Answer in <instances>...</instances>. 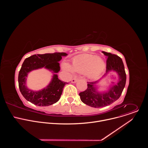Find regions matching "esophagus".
<instances>
[{"mask_svg":"<svg viewBox=\"0 0 148 148\" xmlns=\"http://www.w3.org/2000/svg\"><path fill=\"white\" fill-rule=\"evenodd\" d=\"M78 81V78H73L72 80H71V82L72 83H75V82H76L77 81Z\"/></svg>","mask_w":148,"mask_h":148,"instance_id":"esophagus-1","label":"esophagus"}]
</instances>
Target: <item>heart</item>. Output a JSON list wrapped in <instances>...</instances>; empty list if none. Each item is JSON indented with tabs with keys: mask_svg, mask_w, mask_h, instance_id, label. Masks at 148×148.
I'll return each mask as SVG.
<instances>
[{
	"mask_svg": "<svg viewBox=\"0 0 148 148\" xmlns=\"http://www.w3.org/2000/svg\"><path fill=\"white\" fill-rule=\"evenodd\" d=\"M64 69L70 72L73 71L79 73H86L88 77H98L104 70L105 64L102 59L92 54H84L76 57L73 60L72 67L64 63Z\"/></svg>",
	"mask_w": 148,
	"mask_h": 148,
	"instance_id": "heart-1",
	"label": "heart"
}]
</instances>
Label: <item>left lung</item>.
<instances>
[{
    "instance_id": "left-lung-1",
    "label": "left lung",
    "mask_w": 148,
    "mask_h": 148,
    "mask_svg": "<svg viewBox=\"0 0 148 148\" xmlns=\"http://www.w3.org/2000/svg\"><path fill=\"white\" fill-rule=\"evenodd\" d=\"M106 56V73L102 77L95 82H88L87 88L79 94L81 101L85 104L94 108L104 107L116 101L121 96L126 84V73L122 59L115 54L102 51ZM111 71L116 72L119 75V81L110 87L106 92L101 93L97 91L96 84Z\"/></svg>"
}]
</instances>
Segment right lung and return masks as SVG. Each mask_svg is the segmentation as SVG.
Segmentation results:
<instances>
[{"instance_id":"1","label":"right lung","mask_w":148,"mask_h":148,"mask_svg":"<svg viewBox=\"0 0 148 148\" xmlns=\"http://www.w3.org/2000/svg\"><path fill=\"white\" fill-rule=\"evenodd\" d=\"M66 53L34 54L26 58L18 73V82L20 91L25 98L32 103L40 107H46L57 102L60 98L63 88L68 84L58 79L57 73L60 70L59 61ZM45 68L53 73L52 80L45 89L39 91L29 89L26 86L28 74L32 71Z\"/></svg>"}]
</instances>
